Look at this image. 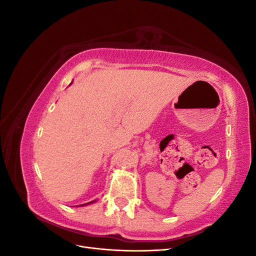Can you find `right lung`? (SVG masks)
<instances>
[{"label":"right lung","instance_id":"add662e5","mask_svg":"<svg viewBox=\"0 0 256 256\" xmlns=\"http://www.w3.org/2000/svg\"><path fill=\"white\" fill-rule=\"evenodd\" d=\"M72 84V83H70ZM95 200H92V202H90V203H86V204H83V205H79V206H84V205H88V204H92V203H94Z\"/></svg>","mask_w":256,"mask_h":256}]
</instances>
